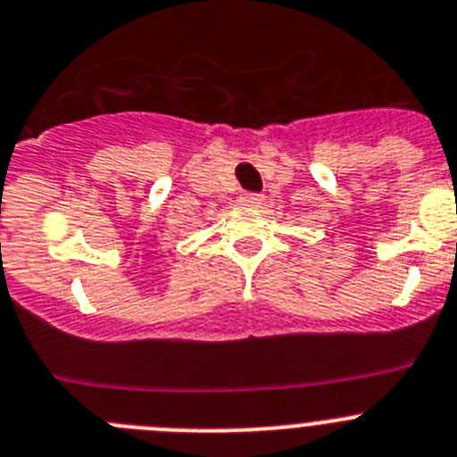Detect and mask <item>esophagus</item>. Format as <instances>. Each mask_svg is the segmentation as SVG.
Returning a JSON list of instances; mask_svg holds the SVG:
<instances>
[{
	"mask_svg": "<svg viewBox=\"0 0 457 457\" xmlns=\"http://www.w3.org/2000/svg\"><path fill=\"white\" fill-rule=\"evenodd\" d=\"M241 203L250 204V207H259V204L263 203V195L262 194H243Z\"/></svg>",
	"mask_w": 457,
	"mask_h": 457,
	"instance_id": "1",
	"label": "esophagus"
}]
</instances>
